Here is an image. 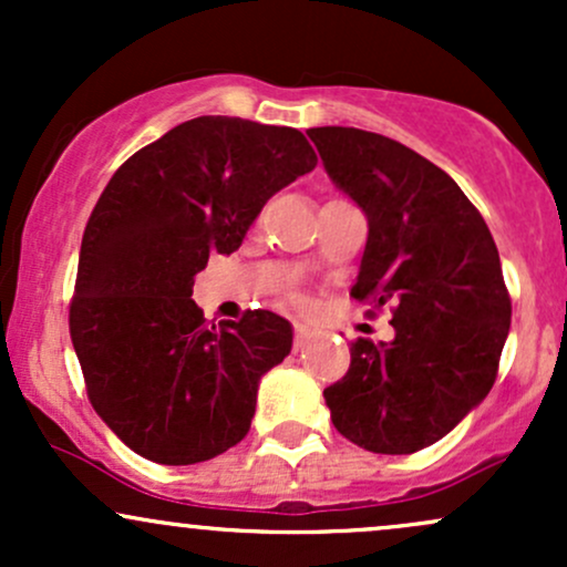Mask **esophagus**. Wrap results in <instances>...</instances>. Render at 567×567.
I'll return each instance as SVG.
<instances>
[{
    "instance_id": "1",
    "label": "esophagus",
    "mask_w": 567,
    "mask_h": 567,
    "mask_svg": "<svg viewBox=\"0 0 567 567\" xmlns=\"http://www.w3.org/2000/svg\"><path fill=\"white\" fill-rule=\"evenodd\" d=\"M311 336H315V330H311L309 324H303V322L292 324V343H296V349L306 347V343L311 341Z\"/></svg>"
}]
</instances>
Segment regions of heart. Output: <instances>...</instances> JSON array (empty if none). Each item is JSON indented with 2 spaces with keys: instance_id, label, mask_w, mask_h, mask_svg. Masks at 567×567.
I'll return each mask as SVG.
<instances>
[{
  "instance_id": "obj_1",
  "label": "heart",
  "mask_w": 567,
  "mask_h": 567,
  "mask_svg": "<svg viewBox=\"0 0 567 567\" xmlns=\"http://www.w3.org/2000/svg\"><path fill=\"white\" fill-rule=\"evenodd\" d=\"M292 301H296V303H303V298H301V296H292Z\"/></svg>"
}]
</instances>
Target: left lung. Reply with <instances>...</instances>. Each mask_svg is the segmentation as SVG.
I'll list each match as a JSON object with an SVG mask.
<instances>
[{
	"label": "left lung",
	"mask_w": 567,
	"mask_h": 567,
	"mask_svg": "<svg viewBox=\"0 0 567 567\" xmlns=\"http://www.w3.org/2000/svg\"><path fill=\"white\" fill-rule=\"evenodd\" d=\"M306 135L368 216L351 298L370 315L389 306L394 328L389 343H351L347 375L324 389L330 419L365 451H424L496 383L512 322L498 247L451 175L400 141L357 127Z\"/></svg>",
	"instance_id": "1"
}]
</instances>
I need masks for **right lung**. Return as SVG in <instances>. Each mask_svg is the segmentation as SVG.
I'll list each match as a JSON object with an SVG mask.
<instances>
[{"label": "right lung", "instance_id": "right-lung-1", "mask_svg": "<svg viewBox=\"0 0 567 567\" xmlns=\"http://www.w3.org/2000/svg\"><path fill=\"white\" fill-rule=\"evenodd\" d=\"M317 154L301 130L197 116L135 152L82 234L69 330L90 405L130 451L165 466L216 458L250 432L258 381L290 354L266 309L207 324L192 301L213 252Z\"/></svg>", "mask_w": 567, "mask_h": 567}]
</instances>
